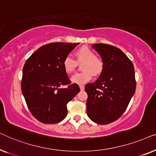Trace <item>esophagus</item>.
<instances>
[{
	"mask_svg": "<svg viewBox=\"0 0 156 156\" xmlns=\"http://www.w3.org/2000/svg\"><path fill=\"white\" fill-rule=\"evenodd\" d=\"M84 88H85L84 85H80V90H81V91L84 90Z\"/></svg>",
	"mask_w": 156,
	"mask_h": 156,
	"instance_id": "34e87169",
	"label": "esophagus"
}]
</instances>
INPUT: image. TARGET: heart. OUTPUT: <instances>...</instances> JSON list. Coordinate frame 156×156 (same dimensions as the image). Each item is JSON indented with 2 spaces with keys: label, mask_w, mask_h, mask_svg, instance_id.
<instances>
[{
  "label": "heart",
  "mask_w": 156,
  "mask_h": 156,
  "mask_svg": "<svg viewBox=\"0 0 156 156\" xmlns=\"http://www.w3.org/2000/svg\"><path fill=\"white\" fill-rule=\"evenodd\" d=\"M76 61L82 63L83 72L76 73L71 78V82L78 85H83L89 81L92 76H98L102 72L103 61L95 56V52L87 47H82L75 52ZM77 63L71 56H67L63 59V67L66 73L71 74L75 71Z\"/></svg>",
  "instance_id": "obj_1"
}]
</instances>
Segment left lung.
Returning <instances> with one entry per match:
<instances>
[{
	"mask_svg": "<svg viewBox=\"0 0 156 156\" xmlns=\"http://www.w3.org/2000/svg\"><path fill=\"white\" fill-rule=\"evenodd\" d=\"M92 47L101 56L103 70L97 80L85 86L87 115L96 124H107L121 117L134 95V67L117 47L106 44H95Z\"/></svg>",
	"mask_w": 156,
	"mask_h": 156,
	"instance_id": "8db88e82",
	"label": "left lung"
}]
</instances>
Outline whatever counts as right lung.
I'll list each match as a JSON object with an SVG mask.
<instances>
[{
  "label": "right lung",
  "mask_w": 156,
  "mask_h": 156,
  "mask_svg": "<svg viewBox=\"0 0 156 156\" xmlns=\"http://www.w3.org/2000/svg\"><path fill=\"white\" fill-rule=\"evenodd\" d=\"M79 43L56 42L39 48L26 61L22 93L32 115L44 124L60 122L67 115L68 102L80 92L70 84L63 61ZM63 85L69 86L63 89Z\"/></svg>",
  "instance_id": "right-lung-1"
}]
</instances>
